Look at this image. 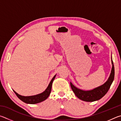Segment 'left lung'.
<instances>
[{"label": "left lung", "instance_id": "obj_1", "mask_svg": "<svg viewBox=\"0 0 121 121\" xmlns=\"http://www.w3.org/2000/svg\"><path fill=\"white\" fill-rule=\"evenodd\" d=\"M112 68L111 73L107 81L103 85L95 88L94 89L88 91L82 90L77 88L70 82L71 88L75 96L81 100L84 101H88V102H92V101L98 100L104 96L109 89L110 86L114 79L115 70H114V66L113 62L112 60Z\"/></svg>", "mask_w": 121, "mask_h": 121}]
</instances>
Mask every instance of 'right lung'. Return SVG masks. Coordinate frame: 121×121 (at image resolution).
Masks as SVG:
<instances>
[{
  "label": "right lung",
  "instance_id": "right-lung-1",
  "mask_svg": "<svg viewBox=\"0 0 121 121\" xmlns=\"http://www.w3.org/2000/svg\"><path fill=\"white\" fill-rule=\"evenodd\" d=\"M56 75H55L52 78V80H51L49 84L48 87L43 92L41 93V94L31 96H23L18 94L14 90L13 91L16 96H17L18 98L24 103L26 104H35L41 103L42 101L45 100L46 99H47L49 96L51 92V90H52V82L54 80L55 77H56Z\"/></svg>",
  "mask_w": 121,
  "mask_h": 121
}]
</instances>
